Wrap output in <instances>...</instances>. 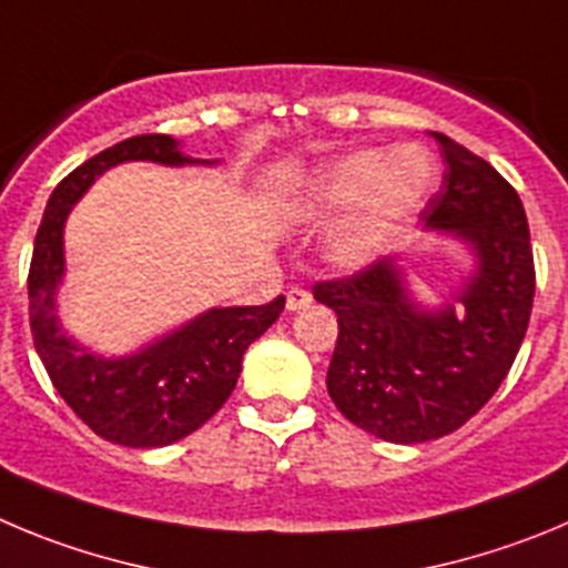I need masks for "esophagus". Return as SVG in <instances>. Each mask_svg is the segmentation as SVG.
Here are the masks:
<instances>
[{"label":"esophagus","mask_w":568,"mask_h":568,"mask_svg":"<svg viewBox=\"0 0 568 568\" xmlns=\"http://www.w3.org/2000/svg\"><path fill=\"white\" fill-rule=\"evenodd\" d=\"M311 294L305 288H291L288 296H285V305H288V311H305L311 305Z\"/></svg>","instance_id":"34e87169"}]
</instances>
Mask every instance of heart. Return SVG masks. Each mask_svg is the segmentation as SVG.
<instances>
[{
	"label": "heart",
	"mask_w": 568,
	"mask_h": 568,
	"mask_svg": "<svg viewBox=\"0 0 568 568\" xmlns=\"http://www.w3.org/2000/svg\"><path fill=\"white\" fill-rule=\"evenodd\" d=\"M437 179V162L426 148H362L305 179L291 199V215L311 226L338 219L327 235V260L356 272L386 252L432 199Z\"/></svg>",
	"instance_id": "heart-1"
}]
</instances>
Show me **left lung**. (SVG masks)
I'll list each match as a JSON object with an SVG mask.
<instances>
[{
  "label": "left lung",
  "mask_w": 568,
  "mask_h": 568,
  "mask_svg": "<svg viewBox=\"0 0 568 568\" xmlns=\"http://www.w3.org/2000/svg\"><path fill=\"white\" fill-rule=\"evenodd\" d=\"M434 140L445 176L420 212L423 226L452 232L476 257L457 305L423 308L397 257L314 285L316 302L338 316L327 395L349 423L400 445L457 432L490 400L516 362L535 296L518 193L452 136Z\"/></svg>",
  "instance_id": "obj_1"
}]
</instances>
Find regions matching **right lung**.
Returning <instances> with one entry per match:
<instances>
[{"instance_id":"right-lung-1","label":"right lung","mask_w":568,"mask_h":568,"mask_svg":"<svg viewBox=\"0 0 568 568\" xmlns=\"http://www.w3.org/2000/svg\"><path fill=\"white\" fill-rule=\"evenodd\" d=\"M123 162L168 168L215 164L190 159L168 134H140L105 148L69 173L47 201L30 263V331L47 375L98 437L125 448H162L204 426L241 375L243 353L277 322L285 296L268 305L210 308L131 356L105 358L61 331L55 294L63 280V224L98 176Z\"/></svg>"}]
</instances>
